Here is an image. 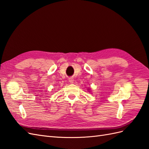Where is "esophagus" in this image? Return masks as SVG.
Listing matches in <instances>:
<instances>
[{
	"mask_svg": "<svg viewBox=\"0 0 149 149\" xmlns=\"http://www.w3.org/2000/svg\"><path fill=\"white\" fill-rule=\"evenodd\" d=\"M68 81H69L70 83H71V84L74 83V79H72V78H69V80H68Z\"/></svg>",
	"mask_w": 149,
	"mask_h": 149,
	"instance_id": "34e87169",
	"label": "esophagus"
}]
</instances>
